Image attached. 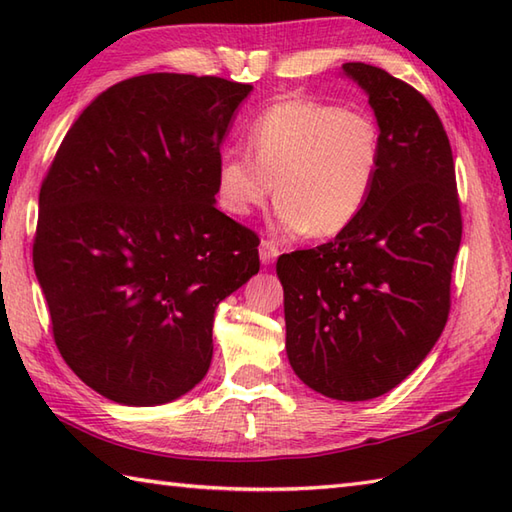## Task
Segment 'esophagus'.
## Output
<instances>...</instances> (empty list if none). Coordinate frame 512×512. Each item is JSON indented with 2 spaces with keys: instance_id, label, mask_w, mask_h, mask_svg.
<instances>
[{
  "instance_id": "esophagus-1",
  "label": "esophagus",
  "mask_w": 512,
  "mask_h": 512,
  "mask_svg": "<svg viewBox=\"0 0 512 512\" xmlns=\"http://www.w3.org/2000/svg\"><path fill=\"white\" fill-rule=\"evenodd\" d=\"M277 257H279V248L273 242H268V239H262V242H259V259H262V264L264 266L273 264Z\"/></svg>"
}]
</instances>
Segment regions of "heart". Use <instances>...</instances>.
Segmentation results:
<instances>
[{"mask_svg": "<svg viewBox=\"0 0 512 512\" xmlns=\"http://www.w3.org/2000/svg\"><path fill=\"white\" fill-rule=\"evenodd\" d=\"M246 154H222L215 198L233 217H248L273 193L281 233L334 237L350 228L374 191L383 160L372 114L312 99L270 105L246 134Z\"/></svg>", "mask_w": 512, "mask_h": 512, "instance_id": "heart-1", "label": "heart"}]
</instances>
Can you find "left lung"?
Segmentation results:
<instances>
[{"label":"left lung","instance_id":"left-lung-1","mask_svg":"<svg viewBox=\"0 0 512 512\" xmlns=\"http://www.w3.org/2000/svg\"><path fill=\"white\" fill-rule=\"evenodd\" d=\"M380 127L383 160L365 209L332 242L277 259L286 352L319 394H387L447 325L462 215L447 132L431 103L367 63H343Z\"/></svg>","mask_w":512,"mask_h":512}]
</instances>
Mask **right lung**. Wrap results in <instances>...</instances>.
Instances as JSON below:
<instances>
[{"mask_svg":"<svg viewBox=\"0 0 512 512\" xmlns=\"http://www.w3.org/2000/svg\"><path fill=\"white\" fill-rule=\"evenodd\" d=\"M253 85L143 74L68 129L39 191L32 262L63 361L127 407L209 372L215 310L259 273V239L217 211L215 171Z\"/></svg>","mask_w":512,"mask_h":512,"instance_id":"right-lung-1","label":"right lung"}]
</instances>
